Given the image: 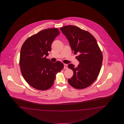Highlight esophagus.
I'll use <instances>...</instances> for the list:
<instances>
[{
    "label": "esophagus",
    "mask_w": 124,
    "mask_h": 124,
    "mask_svg": "<svg viewBox=\"0 0 124 124\" xmlns=\"http://www.w3.org/2000/svg\"><path fill=\"white\" fill-rule=\"evenodd\" d=\"M64 68L65 69H67L68 68V65L67 64H64Z\"/></svg>",
    "instance_id": "esophagus-1"
}]
</instances>
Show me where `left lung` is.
<instances>
[{
    "mask_svg": "<svg viewBox=\"0 0 124 124\" xmlns=\"http://www.w3.org/2000/svg\"><path fill=\"white\" fill-rule=\"evenodd\" d=\"M69 42L72 51L79 62L78 67L69 64L68 67L74 72L68 79L70 85L77 89L89 86L97 79L103 60L102 54L96 40L86 31L78 27L67 25L60 28Z\"/></svg>",
    "mask_w": 124,
    "mask_h": 124,
    "instance_id": "left-lung-1",
    "label": "left lung"
}]
</instances>
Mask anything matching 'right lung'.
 Returning a JSON list of instances; mask_svg holds the SVG:
<instances>
[{
  "label": "right lung",
  "instance_id": "1",
  "mask_svg": "<svg viewBox=\"0 0 124 124\" xmlns=\"http://www.w3.org/2000/svg\"><path fill=\"white\" fill-rule=\"evenodd\" d=\"M56 28L42 30L27 39L20 50L19 65L23 77L31 86L46 90L52 86L58 72L64 67L60 61L54 63L46 56L51 51L55 38L60 34Z\"/></svg>",
  "mask_w": 124,
  "mask_h": 124
}]
</instances>
